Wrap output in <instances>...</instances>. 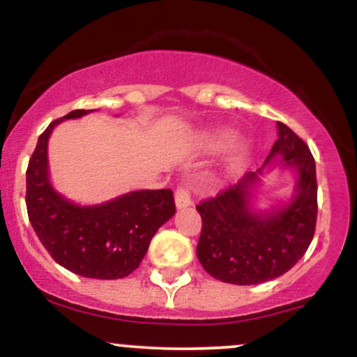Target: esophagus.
<instances>
[{
  "label": "esophagus",
  "mask_w": 357,
  "mask_h": 357,
  "mask_svg": "<svg viewBox=\"0 0 357 357\" xmlns=\"http://www.w3.org/2000/svg\"><path fill=\"white\" fill-rule=\"evenodd\" d=\"M174 199H176V206H178L179 210H181V208L191 206V204H192V199H191L190 190H188L186 184H179V186L176 188Z\"/></svg>",
  "instance_id": "34e87169"
}]
</instances>
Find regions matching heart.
<instances>
[{"mask_svg": "<svg viewBox=\"0 0 357 357\" xmlns=\"http://www.w3.org/2000/svg\"><path fill=\"white\" fill-rule=\"evenodd\" d=\"M233 139H235V137H233V134H227V132L220 134V136L216 137V144H218V146H228V144H231Z\"/></svg>", "mask_w": 357, "mask_h": 357, "instance_id": "1", "label": "heart"}]
</instances>
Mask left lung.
Here are the masks:
<instances>
[{"instance_id":"obj_1","label":"left lung","mask_w":357,"mask_h":357,"mask_svg":"<svg viewBox=\"0 0 357 357\" xmlns=\"http://www.w3.org/2000/svg\"><path fill=\"white\" fill-rule=\"evenodd\" d=\"M278 139L268 161L282 155L284 166L298 173L297 195L289 206L270 215L250 210V190L257 173H247L238 183L213 198L196 204L202 215L196 255L216 280L235 285H255L284 275L304 257L317 221V178L309 146L284 122H277Z\"/></svg>"}]
</instances>
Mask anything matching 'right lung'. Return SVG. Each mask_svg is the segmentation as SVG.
<instances>
[{
	"label": "right lung",
	"mask_w": 357,
	"mask_h": 357,
	"mask_svg": "<svg viewBox=\"0 0 357 357\" xmlns=\"http://www.w3.org/2000/svg\"><path fill=\"white\" fill-rule=\"evenodd\" d=\"M89 112L72 110L38 137L26 169V210L36 236L56 264L82 277L116 280L139 267L154 233L176 213V204L171 190L132 191L99 206H79L53 190L48 137L63 119Z\"/></svg>",
	"instance_id": "1"
}]
</instances>
